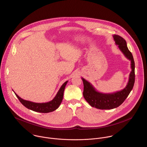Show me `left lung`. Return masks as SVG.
<instances>
[{"mask_svg":"<svg viewBox=\"0 0 147 147\" xmlns=\"http://www.w3.org/2000/svg\"><path fill=\"white\" fill-rule=\"evenodd\" d=\"M113 37L116 45H118L125 57L130 60L131 71L124 88L111 93H103L97 91L89 82L82 78L84 85V98L92 107L100 110H111L121 105L132 90L135 82V63L133 55L127 48L126 41L122 37L113 34Z\"/></svg>","mask_w":147,"mask_h":147,"instance_id":"left-lung-1","label":"left lung"}]
</instances>
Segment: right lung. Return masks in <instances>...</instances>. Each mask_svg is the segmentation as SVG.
I'll return each instance as SVG.
<instances>
[{"label":"right lung","instance_id":"add662e5","mask_svg":"<svg viewBox=\"0 0 147 147\" xmlns=\"http://www.w3.org/2000/svg\"><path fill=\"white\" fill-rule=\"evenodd\" d=\"M67 83L68 81H66L63 84L59 90H58L56 96L51 101L45 103H36L34 102L24 100L21 98L19 96H18L14 91L13 92H14L16 96L18 98L20 101L26 108L37 113H48L55 111L59 107L63 100L64 91Z\"/></svg>","mask_w":147,"mask_h":147}]
</instances>
